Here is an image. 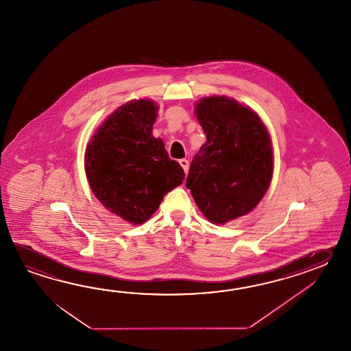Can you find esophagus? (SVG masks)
<instances>
[{
  "label": "esophagus",
  "mask_w": 351,
  "mask_h": 351,
  "mask_svg": "<svg viewBox=\"0 0 351 351\" xmlns=\"http://www.w3.org/2000/svg\"><path fill=\"white\" fill-rule=\"evenodd\" d=\"M179 165H182V168H183V171H184V173H188V171H189V162L186 160V159H180L179 160Z\"/></svg>",
  "instance_id": "34e87169"
}]
</instances>
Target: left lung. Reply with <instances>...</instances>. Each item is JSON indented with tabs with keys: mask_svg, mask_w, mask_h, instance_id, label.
<instances>
[{
	"mask_svg": "<svg viewBox=\"0 0 351 351\" xmlns=\"http://www.w3.org/2000/svg\"><path fill=\"white\" fill-rule=\"evenodd\" d=\"M195 115L207 142L191 163L186 186L202 213L224 224L250 213L267 192L271 138L261 118L231 97H203Z\"/></svg>",
	"mask_w": 351,
	"mask_h": 351,
	"instance_id": "8db88e82",
	"label": "left lung"
}]
</instances>
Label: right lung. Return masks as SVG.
<instances>
[{
  "mask_svg": "<svg viewBox=\"0 0 351 351\" xmlns=\"http://www.w3.org/2000/svg\"><path fill=\"white\" fill-rule=\"evenodd\" d=\"M157 112L156 103L145 99L121 105L97 129L85 152L93 193L129 223L148 221L165 194L184 179L163 141L152 134Z\"/></svg>",
  "mask_w": 351,
  "mask_h": 351,
  "instance_id": "obj_1",
  "label": "right lung"
}]
</instances>
